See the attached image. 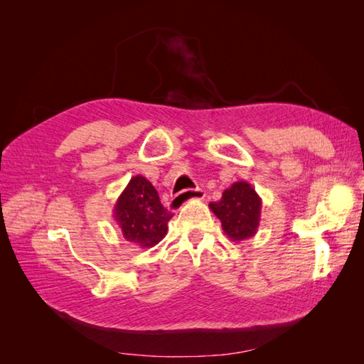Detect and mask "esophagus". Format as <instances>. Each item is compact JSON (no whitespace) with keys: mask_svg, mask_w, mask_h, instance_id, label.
Wrapping results in <instances>:
<instances>
[{"mask_svg":"<svg viewBox=\"0 0 364 364\" xmlns=\"http://www.w3.org/2000/svg\"><path fill=\"white\" fill-rule=\"evenodd\" d=\"M202 199H205V191L203 190H200V188L183 190L179 194H176L173 197L171 202H170V206H171V209H179L186 202H190V200H202Z\"/></svg>","mask_w":364,"mask_h":364,"instance_id":"34e87169","label":"esophagus"}]
</instances>
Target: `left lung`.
Segmentation results:
<instances>
[{
	"instance_id": "obj_1",
	"label": "left lung",
	"mask_w": 364,
	"mask_h": 364,
	"mask_svg": "<svg viewBox=\"0 0 364 364\" xmlns=\"http://www.w3.org/2000/svg\"><path fill=\"white\" fill-rule=\"evenodd\" d=\"M261 206V197L246 181L234 182L223 191L222 199L209 203L211 211L222 222L223 232L232 241H243L257 234Z\"/></svg>"
}]
</instances>
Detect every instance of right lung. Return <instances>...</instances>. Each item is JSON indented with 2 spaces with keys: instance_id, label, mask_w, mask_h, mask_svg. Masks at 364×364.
Here are the masks:
<instances>
[{
  "instance_id": "add662e5",
  "label": "right lung",
  "mask_w": 364,
  "mask_h": 364,
  "mask_svg": "<svg viewBox=\"0 0 364 364\" xmlns=\"http://www.w3.org/2000/svg\"><path fill=\"white\" fill-rule=\"evenodd\" d=\"M171 217L155 186L141 174L130 179L114 206V220L123 237L141 249L156 246L167 235Z\"/></svg>"
}]
</instances>
